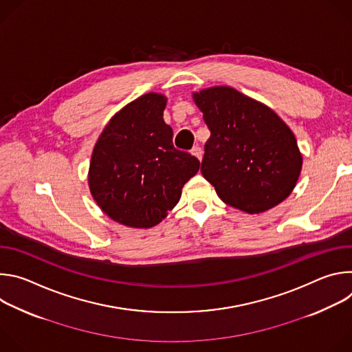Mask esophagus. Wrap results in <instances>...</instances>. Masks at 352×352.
Listing matches in <instances>:
<instances>
[{
    "label": "esophagus",
    "instance_id": "34e87169",
    "mask_svg": "<svg viewBox=\"0 0 352 352\" xmlns=\"http://www.w3.org/2000/svg\"><path fill=\"white\" fill-rule=\"evenodd\" d=\"M190 153L199 160H202V157H204V150H202V147H199V146H193L192 150H190Z\"/></svg>",
    "mask_w": 352,
    "mask_h": 352
}]
</instances>
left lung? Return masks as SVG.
I'll use <instances>...</instances> for the list:
<instances>
[{"instance_id":"left-lung-1","label":"left lung","mask_w":352,"mask_h":352,"mask_svg":"<svg viewBox=\"0 0 352 352\" xmlns=\"http://www.w3.org/2000/svg\"><path fill=\"white\" fill-rule=\"evenodd\" d=\"M210 131L200 166L224 204L263 213L289 196L302 168L296 139L267 106L228 86L193 93Z\"/></svg>"}]
</instances>
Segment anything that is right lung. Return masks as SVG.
<instances>
[{
    "instance_id": "right-lung-1",
    "label": "right lung",
    "mask_w": 352,
    "mask_h": 352,
    "mask_svg": "<svg viewBox=\"0 0 352 352\" xmlns=\"http://www.w3.org/2000/svg\"><path fill=\"white\" fill-rule=\"evenodd\" d=\"M167 98L147 93L120 110L100 135L90 160L89 188L110 219L150 228L167 217L199 160L173 144L163 120Z\"/></svg>"
}]
</instances>
